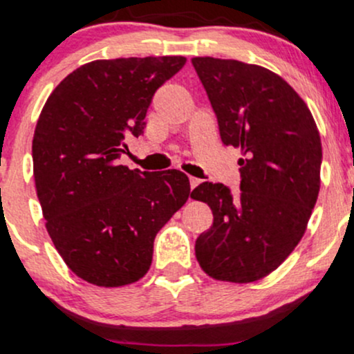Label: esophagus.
<instances>
[{"mask_svg": "<svg viewBox=\"0 0 354 354\" xmlns=\"http://www.w3.org/2000/svg\"><path fill=\"white\" fill-rule=\"evenodd\" d=\"M200 180H198V178H193V176H189V186H191V189L193 188H196L198 185H200Z\"/></svg>", "mask_w": 354, "mask_h": 354, "instance_id": "esophagus-1", "label": "esophagus"}]
</instances>
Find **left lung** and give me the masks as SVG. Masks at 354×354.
I'll list each match as a JSON object with an SVG mask.
<instances>
[{
  "instance_id": "obj_1",
  "label": "left lung",
  "mask_w": 354,
  "mask_h": 354,
  "mask_svg": "<svg viewBox=\"0 0 354 354\" xmlns=\"http://www.w3.org/2000/svg\"><path fill=\"white\" fill-rule=\"evenodd\" d=\"M226 146L241 148V191L203 183L213 226L194 253L211 278L253 283L274 271L306 231L319 193L321 138L310 108L281 76L236 59H191Z\"/></svg>"
}]
</instances>
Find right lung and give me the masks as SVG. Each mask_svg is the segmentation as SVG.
Here are the masks:
<instances>
[{"instance_id":"obj_1","label":"right lung","mask_w":354,"mask_h":354,"mask_svg":"<svg viewBox=\"0 0 354 354\" xmlns=\"http://www.w3.org/2000/svg\"><path fill=\"white\" fill-rule=\"evenodd\" d=\"M185 56L96 59L53 89L33 136V174L53 245L84 281L104 288L148 273L156 233L185 205L178 169L148 173L118 163L140 136L154 91Z\"/></svg>"}]
</instances>
